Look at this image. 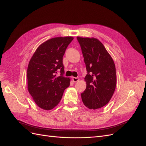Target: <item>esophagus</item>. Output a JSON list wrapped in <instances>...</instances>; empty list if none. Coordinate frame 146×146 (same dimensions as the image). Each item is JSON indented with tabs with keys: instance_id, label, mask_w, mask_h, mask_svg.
I'll return each mask as SVG.
<instances>
[{
	"instance_id": "obj_1",
	"label": "esophagus",
	"mask_w": 146,
	"mask_h": 146,
	"mask_svg": "<svg viewBox=\"0 0 146 146\" xmlns=\"http://www.w3.org/2000/svg\"><path fill=\"white\" fill-rule=\"evenodd\" d=\"M72 81L74 82H77L79 81V78L78 77H72Z\"/></svg>"
}]
</instances>
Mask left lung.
<instances>
[{"mask_svg": "<svg viewBox=\"0 0 146 146\" xmlns=\"http://www.w3.org/2000/svg\"><path fill=\"white\" fill-rule=\"evenodd\" d=\"M86 64V88L81 94L83 103L96 110L107 105L115 91L116 68L105 47L94 38L77 37Z\"/></svg>", "mask_w": 146, "mask_h": 146, "instance_id": "left-lung-1", "label": "left lung"}]
</instances>
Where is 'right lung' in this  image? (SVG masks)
Segmentation results:
<instances>
[{"mask_svg":"<svg viewBox=\"0 0 146 146\" xmlns=\"http://www.w3.org/2000/svg\"><path fill=\"white\" fill-rule=\"evenodd\" d=\"M74 38L56 37L39 46L31 58L27 68L28 90L35 102L45 110L59 104L70 78L64 77L63 56ZM60 72V76L56 74Z\"/></svg>","mask_w":146,"mask_h":146,"instance_id":"add662e5","label":"right lung"}]
</instances>
